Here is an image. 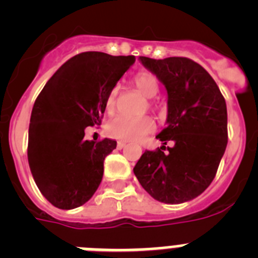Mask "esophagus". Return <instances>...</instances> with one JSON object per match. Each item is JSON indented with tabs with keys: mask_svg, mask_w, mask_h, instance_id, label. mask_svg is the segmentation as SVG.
Listing matches in <instances>:
<instances>
[{
	"mask_svg": "<svg viewBox=\"0 0 258 258\" xmlns=\"http://www.w3.org/2000/svg\"><path fill=\"white\" fill-rule=\"evenodd\" d=\"M125 146H126V142H124V141H118L117 142V149H122Z\"/></svg>",
	"mask_w": 258,
	"mask_h": 258,
	"instance_id": "esophagus-1",
	"label": "esophagus"
}]
</instances>
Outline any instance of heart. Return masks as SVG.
<instances>
[{
	"mask_svg": "<svg viewBox=\"0 0 258 258\" xmlns=\"http://www.w3.org/2000/svg\"><path fill=\"white\" fill-rule=\"evenodd\" d=\"M133 84L137 90L145 98L155 97L159 92V81L151 72L137 74L133 79ZM117 94L118 86H113L107 94L104 106H106V111L108 113H112L115 111ZM149 107H152L151 102H149ZM154 129L155 124L149 116H143V117H127V116L121 115L115 116L106 125V131L109 137L122 141L141 140L151 133Z\"/></svg>",
	"mask_w": 258,
	"mask_h": 258,
	"instance_id": "heart-1",
	"label": "heart"
}]
</instances>
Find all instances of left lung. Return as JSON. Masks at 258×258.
<instances>
[{
  "label": "left lung",
  "mask_w": 258,
  "mask_h": 258,
  "mask_svg": "<svg viewBox=\"0 0 258 258\" xmlns=\"http://www.w3.org/2000/svg\"><path fill=\"white\" fill-rule=\"evenodd\" d=\"M140 61L165 86L168 116L156 136L163 146L145 151L133 172L154 199L181 204L199 197L217 173L227 146L226 102L197 61L182 56H140Z\"/></svg>",
  "instance_id": "left-lung-1"
}]
</instances>
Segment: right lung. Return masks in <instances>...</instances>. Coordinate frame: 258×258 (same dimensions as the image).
<instances>
[{"label": "right lung", "mask_w": 258, "mask_h": 258, "mask_svg": "<svg viewBox=\"0 0 258 258\" xmlns=\"http://www.w3.org/2000/svg\"><path fill=\"white\" fill-rule=\"evenodd\" d=\"M136 56L86 51L68 59L32 108L28 163L41 194L59 209L83 206L103 177L116 141H86L85 127L101 124L106 97Z\"/></svg>", "instance_id": "right-lung-1"}]
</instances>
